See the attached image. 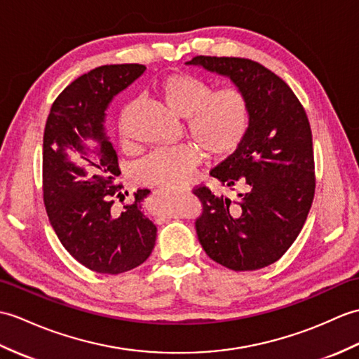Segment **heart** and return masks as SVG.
<instances>
[{
	"label": "heart",
	"instance_id": "1",
	"mask_svg": "<svg viewBox=\"0 0 359 359\" xmlns=\"http://www.w3.org/2000/svg\"><path fill=\"white\" fill-rule=\"evenodd\" d=\"M156 91L170 110L187 118L189 136L205 151L222 157L231 154L246 136L251 122L248 97L238 88L214 91L203 79L176 73L157 82ZM121 135L127 139L123 123ZM202 161V153L193 145L157 149L137 166L139 179L148 185L180 187Z\"/></svg>",
	"mask_w": 359,
	"mask_h": 359
}]
</instances>
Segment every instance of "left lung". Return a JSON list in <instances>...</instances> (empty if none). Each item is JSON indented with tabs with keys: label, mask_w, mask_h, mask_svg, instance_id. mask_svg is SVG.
Listing matches in <instances>:
<instances>
[{
	"label": "left lung",
	"mask_w": 359,
	"mask_h": 359,
	"mask_svg": "<svg viewBox=\"0 0 359 359\" xmlns=\"http://www.w3.org/2000/svg\"><path fill=\"white\" fill-rule=\"evenodd\" d=\"M187 65L229 78L248 97L251 122L236 151L211 170L237 198L194 189L203 214L196 229L208 257L232 271L281 258L307 219L315 193L312 131L304 108L277 74L245 57L196 56Z\"/></svg>",
	"instance_id": "1"
}]
</instances>
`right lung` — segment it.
I'll list each match as a JSON object with an SVG mask.
<instances>
[{"instance_id":"right-lung-1","label":"right lung","mask_w":359,"mask_h":359,"mask_svg":"<svg viewBox=\"0 0 359 359\" xmlns=\"http://www.w3.org/2000/svg\"><path fill=\"white\" fill-rule=\"evenodd\" d=\"M145 70L140 64L90 70L56 97L46 123L43 191L50 224L67 252L99 273L137 268L156 243V224L142 212L149 189H137L122 211L114 208L128 193L118 183V154L105 131L113 97Z\"/></svg>"}]
</instances>
